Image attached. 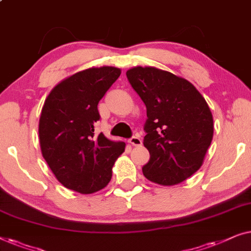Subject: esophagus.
Segmentation results:
<instances>
[{"label":"esophagus","mask_w":251,"mask_h":251,"mask_svg":"<svg viewBox=\"0 0 251 251\" xmlns=\"http://www.w3.org/2000/svg\"><path fill=\"white\" fill-rule=\"evenodd\" d=\"M128 142L134 147H139V146H141V144H142V140L140 139L139 135H134L128 140Z\"/></svg>","instance_id":"34e87169"}]
</instances>
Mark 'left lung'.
<instances>
[{"instance_id":"8db88e82","label":"left lung","mask_w":251,"mask_h":251,"mask_svg":"<svg viewBox=\"0 0 251 251\" xmlns=\"http://www.w3.org/2000/svg\"><path fill=\"white\" fill-rule=\"evenodd\" d=\"M127 79L147 107L143 144L150 159L143 175L174 185L201 167L214 134L206 100L189 80L154 67H134Z\"/></svg>"}]
</instances>
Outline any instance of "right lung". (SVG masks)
Masks as SVG:
<instances>
[{
	"label": "right lung",
	"mask_w": 251,
	"mask_h": 251,
	"mask_svg": "<svg viewBox=\"0 0 251 251\" xmlns=\"http://www.w3.org/2000/svg\"><path fill=\"white\" fill-rule=\"evenodd\" d=\"M121 73L107 66L76 73L59 83L44 102L38 125L42 154L67 189L83 195L103 189L125 151V142L94 133L99 101Z\"/></svg>",
	"instance_id": "obj_1"
}]
</instances>
